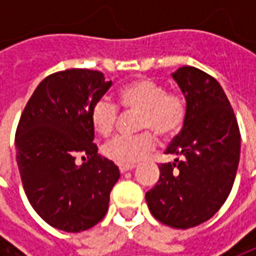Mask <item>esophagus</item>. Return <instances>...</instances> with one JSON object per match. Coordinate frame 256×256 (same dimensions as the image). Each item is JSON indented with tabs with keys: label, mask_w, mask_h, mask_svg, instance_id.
<instances>
[{
	"label": "esophagus",
	"mask_w": 256,
	"mask_h": 256,
	"mask_svg": "<svg viewBox=\"0 0 256 256\" xmlns=\"http://www.w3.org/2000/svg\"><path fill=\"white\" fill-rule=\"evenodd\" d=\"M119 172H128V170H133L134 167H136V164H119Z\"/></svg>",
	"instance_id": "1"
}]
</instances>
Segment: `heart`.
Segmentation results:
<instances>
[{
    "instance_id": "1",
    "label": "heart",
    "mask_w": 256,
    "mask_h": 256,
    "mask_svg": "<svg viewBox=\"0 0 256 256\" xmlns=\"http://www.w3.org/2000/svg\"><path fill=\"white\" fill-rule=\"evenodd\" d=\"M119 104L126 110H140L138 128H146L134 136H116L108 141L102 154L119 164H133L155 150L158 133L163 138L177 136L188 118V102L182 93L166 90L159 82L138 78L124 84L118 92ZM90 124L101 137L111 136L116 126L119 108L100 97L90 108Z\"/></svg>"
}]
</instances>
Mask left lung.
<instances>
[{"label":"left lung","mask_w":256,"mask_h":256,"mask_svg":"<svg viewBox=\"0 0 256 256\" xmlns=\"http://www.w3.org/2000/svg\"><path fill=\"white\" fill-rule=\"evenodd\" d=\"M172 78L186 98L188 118L166 150L177 159L159 166V181L145 200L159 222L188 229L208 220L229 196L240 159V128L211 75L182 67Z\"/></svg>","instance_id":"8db88e82"}]
</instances>
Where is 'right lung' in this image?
<instances>
[{
  "mask_svg": "<svg viewBox=\"0 0 256 256\" xmlns=\"http://www.w3.org/2000/svg\"><path fill=\"white\" fill-rule=\"evenodd\" d=\"M112 84L104 74L70 68L38 84L16 128V162L26 196L46 224L86 230L108 211L120 177L114 162L97 154L90 108ZM86 158L82 165L76 158Z\"/></svg>",
  "mask_w": 256,
  "mask_h": 256,
  "instance_id": "1",
  "label": "right lung"
}]
</instances>
